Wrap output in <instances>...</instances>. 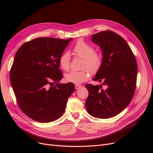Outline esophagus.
<instances>
[{"label":"esophagus","instance_id":"1","mask_svg":"<svg viewBox=\"0 0 153 153\" xmlns=\"http://www.w3.org/2000/svg\"><path fill=\"white\" fill-rule=\"evenodd\" d=\"M81 87H82V85H79V84H76L75 85L76 89H79V88H81Z\"/></svg>","mask_w":153,"mask_h":153}]
</instances>
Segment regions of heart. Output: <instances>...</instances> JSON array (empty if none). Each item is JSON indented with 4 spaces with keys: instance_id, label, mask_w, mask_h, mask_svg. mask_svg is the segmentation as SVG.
Returning a JSON list of instances; mask_svg holds the SVG:
<instances>
[{
    "instance_id": "heart-1",
    "label": "heart",
    "mask_w": 153,
    "mask_h": 153,
    "mask_svg": "<svg viewBox=\"0 0 153 153\" xmlns=\"http://www.w3.org/2000/svg\"><path fill=\"white\" fill-rule=\"evenodd\" d=\"M95 51V48L92 46L87 43L84 40H78L72 48V51L76 56L82 59L81 64V69L82 70L71 71L66 74L64 76L66 81L74 84H81L89 79L88 70L91 74L97 73L102 66L103 58L102 53ZM59 65L64 71L69 69L70 55L69 53L64 52L59 56Z\"/></svg>"
}]
</instances>
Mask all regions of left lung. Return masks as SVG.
Instances as JSON below:
<instances>
[{
    "mask_svg": "<svg viewBox=\"0 0 153 153\" xmlns=\"http://www.w3.org/2000/svg\"><path fill=\"white\" fill-rule=\"evenodd\" d=\"M92 42L103 53L102 66L94 80L102 85H85L89 96L85 108L91 116L108 118L122 112L134 94L138 66L134 54L125 40L115 32L107 30L92 35Z\"/></svg>",
    "mask_w": 153,
    "mask_h": 153,
    "instance_id": "obj_1",
    "label": "left lung"
}]
</instances>
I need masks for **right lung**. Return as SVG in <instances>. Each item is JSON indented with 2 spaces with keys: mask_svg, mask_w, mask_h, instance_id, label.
I'll return each instance as SVG.
<instances>
[{
  "mask_svg": "<svg viewBox=\"0 0 153 153\" xmlns=\"http://www.w3.org/2000/svg\"><path fill=\"white\" fill-rule=\"evenodd\" d=\"M72 39L36 38L15 54L10 82L20 108L35 121L48 123L60 118L75 90L73 83H58L63 77L59 58Z\"/></svg>",
  "mask_w": 153,
  "mask_h": 153,
  "instance_id": "add662e5",
  "label": "right lung"
}]
</instances>
